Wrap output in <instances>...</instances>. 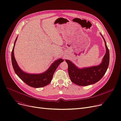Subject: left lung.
Here are the masks:
<instances>
[{"label": "left lung", "instance_id": "left-lung-1", "mask_svg": "<svg viewBox=\"0 0 121 121\" xmlns=\"http://www.w3.org/2000/svg\"><path fill=\"white\" fill-rule=\"evenodd\" d=\"M103 38L106 48V53L102 62L98 66L85 68H78L68 60H65L68 65V73L71 81L80 86H87L94 84L100 80L105 73L109 64V51L106 41Z\"/></svg>", "mask_w": 121, "mask_h": 121}]
</instances>
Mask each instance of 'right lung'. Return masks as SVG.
I'll return each instance as SVG.
<instances>
[{
    "label": "right lung",
    "instance_id": "right-lung-1",
    "mask_svg": "<svg viewBox=\"0 0 121 121\" xmlns=\"http://www.w3.org/2000/svg\"><path fill=\"white\" fill-rule=\"evenodd\" d=\"M18 37L16 39L13 48L11 52V61L14 70L17 75L27 85L35 88H39L45 86L51 82L54 73L56 71L58 66L64 61L62 59H59L55 61L50 67L45 72L39 73V74H32L25 73L20 69L15 60L14 49L16 41H17Z\"/></svg>",
    "mask_w": 121,
    "mask_h": 121
}]
</instances>
